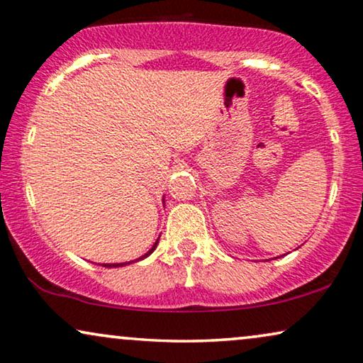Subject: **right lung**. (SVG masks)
I'll list each match as a JSON object with an SVG mask.
<instances>
[{"label": "right lung", "mask_w": 363, "mask_h": 363, "mask_svg": "<svg viewBox=\"0 0 363 363\" xmlns=\"http://www.w3.org/2000/svg\"><path fill=\"white\" fill-rule=\"evenodd\" d=\"M158 242V241H157ZM157 242H155V245H153V247H152V250L150 251H148L147 252V255L145 256H143V257H147L148 255H152V252H153V250H155V247H157ZM140 259H142V257H140ZM123 264H125V262H121V264H104V266H106V267H117V266H123ZM128 264H130V262H128Z\"/></svg>", "instance_id": "1"}]
</instances>
